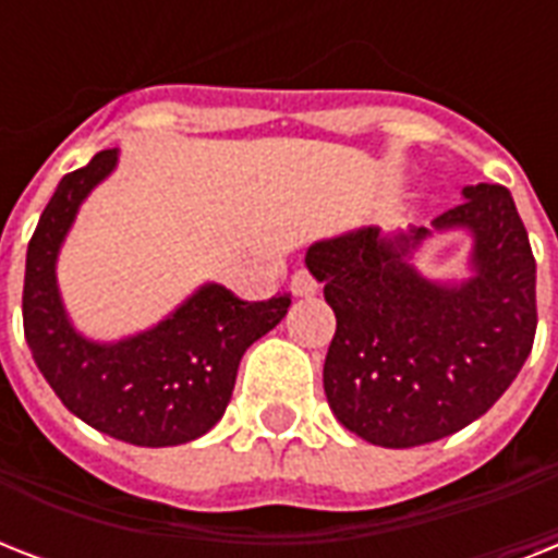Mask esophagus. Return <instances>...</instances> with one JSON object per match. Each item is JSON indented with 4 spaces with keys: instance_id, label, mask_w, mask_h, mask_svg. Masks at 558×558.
Wrapping results in <instances>:
<instances>
[{
    "instance_id": "34e87169",
    "label": "esophagus",
    "mask_w": 558,
    "mask_h": 558,
    "mask_svg": "<svg viewBox=\"0 0 558 558\" xmlns=\"http://www.w3.org/2000/svg\"><path fill=\"white\" fill-rule=\"evenodd\" d=\"M289 287H292V295L295 298H313L315 292H318V283H315V278L304 269L292 275V283H289Z\"/></svg>"
}]
</instances>
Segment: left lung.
Here are the masks:
<instances>
[{
	"mask_svg": "<svg viewBox=\"0 0 558 558\" xmlns=\"http://www.w3.org/2000/svg\"><path fill=\"white\" fill-rule=\"evenodd\" d=\"M473 236L466 279L437 281L413 254L434 233ZM336 336L324 393L348 432L411 449L466 428L501 399L536 336V260L510 191L463 187L432 228L367 226L306 248Z\"/></svg>",
	"mask_w": 558,
	"mask_h": 558,
	"instance_id": "1",
	"label": "left lung"
}]
</instances>
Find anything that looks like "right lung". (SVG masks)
Masks as SVG:
<instances>
[{"label": "right lung", "mask_w": 558, "mask_h": 558, "mask_svg": "<svg viewBox=\"0 0 558 558\" xmlns=\"http://www.w3.org/2000/svg\"><path fill=\"white\" fill-rule=\"evenodd\" d=\"M116 168L118 147L100 150L60 179L43 210L25 254V341L60 402L83 423L133 446H179L222 420L240 359L278 327L289 298L252 304L219 283H202L150 330L118 341L83 336L57 287V257L86 196Z\"/></svg>", "instance_id": "1"}]
</instances>
